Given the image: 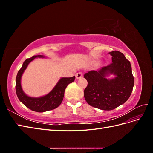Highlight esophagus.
Wrapping results in <instances>:
<instances>
[{
  "mask_svg": "<svg viewBox=\"0 0 153 153\" xmlns=\"http://www.w3.org/2000/svg\"><path fill=\"white\" fill-rule=\"evenodd\" d=\"M83 77V73L82 72H78L76 74V79H80V78Z\"/></svg>",
  "mask_w": 153,
  "mask_h": 153,
  "instance_id": "obj_1",
  "label": "esophagus"
}]
</instances>
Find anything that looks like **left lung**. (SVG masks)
Here are the masks:
<instances>
[{
    "label": "left lung",
    "instance_id": "left-lung-1",
    "mask_svg": "<svg viewBox=\"0 0 153 153\" xmlns=\"http://www.w3.org/2000/svg\"><path fill=\"white\" fill-rule=\"evenodd\" d=\"M109 54L112 55V63L84 75L88 82L84 90L86 101L93 107L103 110H112L126 102L134 85L130 62L119 51H112ZM110 74L116 76L108 79L106 76Z\"/></svg>",
    "mask_w": 153,
    "mask_h": 153
}]
</instances>
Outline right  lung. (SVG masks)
I'll use <instances>...</instances> for the list:
<instances>
[{"label": "right lung", "mask_w": 153, "mask_h": 153, "mask_svg": "<svg viewBox=\"0 0 153 153\" xmlns=\"http://www.w3.org/2000/svg\"><path fill=\"white\" fill-rule=\"evenodd\" d=\"M44 57L43 55H34L26 59L23 63L22 67L18 71L16 78V92L18 99L27 108L38 112H43L57 108L61 104L64 96V91L68 85L75 79L73 76L69 78H61L53 89L49 93L40 98H32L26 95L21 86V78L28 64L35 58Z\"/></svg>", "instance_id": "add662e5"}]
</instances>
